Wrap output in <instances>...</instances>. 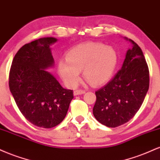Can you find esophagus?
I'll list each match as a JSON object with an SVG mask.
<instances>
[{
	"label": "esophagus",
	"instance_id": "esophagus-1",
	"mask_svg": "<svg viewBox=\"0 0 160 160\" xmlns=\"http://www.w3.org/2000/svg\"><path fill=\"white\" fill-rule=\"evenodd\" d=\"M86 92L85 90H82V89H77L74 92V95H81V94H84Z\"/></svg>",
	"mask_w": 160,
	"mask_h": 160
}]
</instances>
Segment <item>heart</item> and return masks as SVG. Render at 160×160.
Wrapping results in <instances>:
<instances>
[{
  "instance_id": "heart-1",
  "label": "heart",
  "mask_w": 160,
  "mask_h": 160,
  "mask_svg": "<svg viewBox=\"0 0 160 160\" xmlns=\"http://www.w3.org/2000/svg\"><path fill=\"white\" fill-rule=\"evenodd\" d=\"M118 63L117 52L102 43H89L79 45L68 51L66 60L58 63V71L68 87H74L80 80V71L93 85L108 82L114 73Z\"/></svg>"
}]
</instances>
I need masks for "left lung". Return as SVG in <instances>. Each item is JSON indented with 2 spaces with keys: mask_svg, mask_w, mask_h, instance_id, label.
Segmentation results:
<instances>
[{
  "mask_svg": "<svg viewBox=\"0 0 160 160\" xmlns=\"http://www.w3.org/2000/svg\"><path fill=\"white\" fill-rule=\"evenodd\" d=\"M128 40L132 48L126 52L122 68L95 92L93 115L108 127H117L131 120L140 109L149 89V69L142 50L132 40Z\"/></svg>",
  "mask_w": 160,
  "mask_h": 160,
  "instance_id": "1",
  "label": "left lung"
}]
</instances>
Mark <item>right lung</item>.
Listing matches in <instances>:
<instances>
[{"label":"right lung","mask_w":160,"mask_h":160,"mask_svg":"<svg viewBox=\"0 0 160 160\" xmlns=\"http://www.w3.org/2000/svg\"><path fill=\"white\" fill-rule=\"evenodd\" d=\"M57 40L43 38L25 44L14 56L9 86L16 105L34 126L49 128L65 119L73 90L65 89L46 68L54 64L49 46Z\"/></svg>","instance_id":"obj_1"}]
</instances>
